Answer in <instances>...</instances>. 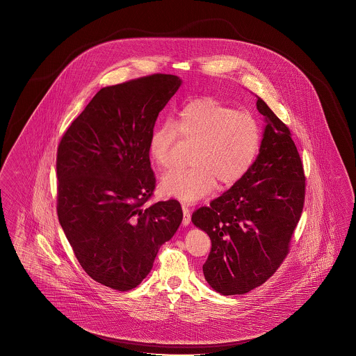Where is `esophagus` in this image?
Here are the masks:
<instances>
[{
	"instance_id": "esophagus-1",
	"label": "esophagus",
	"mask_w": 356,
	"mask_h": 356,
	"mask_svg": "<svg viewBox=\"0 0 356 356\" xmlns=\"http://www.w3.org/2000/svg\"><path fill=\"white\" fill-rule=\"evenodd\" d=\"M183 226H188L191 223V209L188 206L183 205Z\"/></svg>"
}]
</instances>
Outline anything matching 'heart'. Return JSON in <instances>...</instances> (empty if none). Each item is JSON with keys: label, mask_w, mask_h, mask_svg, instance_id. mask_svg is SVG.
Returning a JSON list of instances; mask_svg holds the SVG:
<instances>
[{"label": "heart", "mask_w": 356, "mask_h": 356, "mask_svg": "<svg viewBox=\"0 0 356 356\" xmlns=\"http://www.w3.org/2000/svg\"><path fill=\"white\" fill-rule=\"evenodd\" d=\"M179 129L200 145L194 152L193 168L165 175L163 193L185 204H194L211 193L216 180L231 186L253 167L262 145V129L248 112L213 99L188 103L179 113ZM179 136L172 120H163L151 133L149 154L159 170L172 167V150Z\"/></svg>", "instance_id": "obj_1"}]
</instances>
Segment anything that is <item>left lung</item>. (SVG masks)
<instances>
[{
  "label": "left lung",
  "instance_id": "8db88e82",
  "mask_svg": "<svg viewBox=\"0 0 356 356\" xmlns=\"http://www.w3.org/2000/svg\"><path fill=\"white\" fill-rule=\"evenodd\" d=\"M257 109L266 125L253 167L192 216L211 240L206 282L226 296L247 293L277 271L304 205L305 176L290 129L259 97Z\"/></svg>",
  "mask_w": 356,
  "mask_h": 356
}]
</instances>
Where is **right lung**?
Segmentation results:
<instances>
[{"mask_svg": "<svg viewBox=\"0 0 356 356\" xmlns=\"http://www.w3.org/2000/svg\"><path fill=\"white\" fill-rule=\"evenodd\" d=\"M183 81L152 74L103 87L57 150V214L78 262L118 291L136 289L183 220L176 200L143 207L155 189L149 142Z\"/></svg>", "mask_w": 356, "mask_h": 356, "instance_id": "add662e5", "label": "right lung"}]
</instances>
